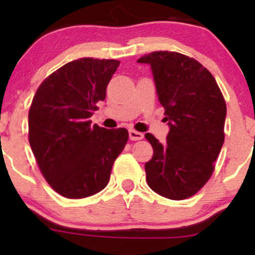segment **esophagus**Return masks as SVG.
Masks as SVG:
<instances>
[{"instance_id": "1", "label": "esophagus", "mask_w": 255, "mask_h": 255, "mask_svg": "<svg viewBox=\"0 0 255 255\" xmlns=\"http://www.w3.org/2000/svg\"><path fill=\"white\" fill-rule=\"evenodd\" d=\"M144 137V134L140 133V131H136L134 129L129 130V139L130 140H141Z\"/></svg>"}]
</instances>
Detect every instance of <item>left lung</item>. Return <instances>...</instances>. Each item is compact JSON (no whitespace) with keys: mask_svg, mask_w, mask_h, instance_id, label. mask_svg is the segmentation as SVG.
<instances>
[{"mask_svg":"<svg viewBox=\"0 0 255 255\" xmlns=\"http://www.w3.org/2000/svg\"><path fill=\"white\" fill-rule=\"evenodd\" d=\"M137 62L151 66L170 127L164 144L145 134L153 148L145 164L146 181L162 197L183 200L200 191L215 170L224 142L227 105L215 78L194 58L154 51Z\"/></svg>","mask_w":255,"mask_h":255,"instance_id":"1","label":"left lung"}]
</instances>
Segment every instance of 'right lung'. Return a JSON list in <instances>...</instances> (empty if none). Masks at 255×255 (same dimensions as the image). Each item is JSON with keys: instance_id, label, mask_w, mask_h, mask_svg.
I'll return each mask as SVG.
<instances>
[{"instance_id": "1", "label": "right lung", "mask_w": 255, "mask_h": 255, "mask_svg": "<svg viewBox=\"0 0 255 255\" xmlns=\"http://www.w3.org/2000/svg\"><path fill=\"white\" fill-rule=\"evenodd\" d=\"M120 66L84 57L49 75L28 111V140L44 178L64 198L81 199L105 188L111 168L128 141L126 128L91 126Z\"/></svg>"}]
</instances>
